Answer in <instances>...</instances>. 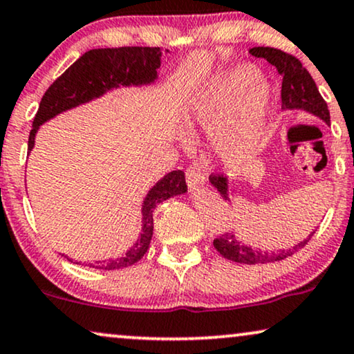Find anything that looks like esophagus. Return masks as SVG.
<instances>
[{
	"label": "esophagus",
	"instance_id": "obj_1",
	"mask_svg": "<svg viewBox=\"0 0 354 354\" xmlns=\"http://www.w3.org/2000/svg\"><path fill=\"white\" fill-rule=\"evenodd\" d=\"M186 181H187V186L194 191L205 185V176L199 168L194 167V165H191V167H187L186 169Z\"/></svg>",
	"mask_w": 354,
	"mask_h": 354
}]
</instances>
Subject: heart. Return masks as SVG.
<instances>
[{
    "label": "heart",
    "instance_id": "1",
    "mask_svg": "<svg viewBox=\"0 0 354 354\" xmlns=\"http://www.w3.org/2000/svg\"><path fill=\"white\" fill-rule=\"evenodd\" d=\"M270 100V87L259 77V71L251 64H238L197 93L189 124L214 140L225 165L243 167L257 153Z\"/></svg>",
    "mask_w": 354,
    "mask_h": 354
}]
</instances>
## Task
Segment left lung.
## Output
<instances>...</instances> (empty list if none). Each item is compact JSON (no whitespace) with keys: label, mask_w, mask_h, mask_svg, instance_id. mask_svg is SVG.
Returning a JSON list of instances; mask_svg holds the SVG:
<instances>
[{"label":"left lung","mask_w":354,"mask_h":354,"mask_svg":"<svg viewBox=\"0 0 354 354\" xmlns=\"http://www.w3.org/2000/svg\"><path fill=\"white\" fill-rule=\"evenodd\" d=\"M249 53L256 58L267 59L272 66H275L279 74L281 75V108L283 110H304L310 115L319 116L327 124H330V113L328 106L322 95L319 93V88L315 86L313 75L308 73L303 63L296 58V56L281 51L279 48H270V46H254L249 50ZM210 183L216 187V191L223 196L225 201H228V183L223 174H210ZM313 234H309L304 241L296 244L290 251L280 252H261L256 249L244 246L236 241L233 233L220 234L218 238L214 239V248L218 251L225 259H230L233 262L239 263H266L275 262L281 259L291 256V254L298 252L301 248H304L309 243Z\"/></svg>","instance_id":"8db88e82"}]
</instances>
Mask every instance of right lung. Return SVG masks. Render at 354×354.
Wrapping results in <instances>:
<instances>
[{"label": "right lung", "instance_id": "add662e5", "mask_svg": "<svg viewBox=\"0 0 354 354\" xmlns=\"http://www.w3.org/2000/svg\"><path fill=\"white\" fill-rule=\"evenodd\" d=\"M158 46H121V48H95L84 53L75 63L69 66L63 74L48 87L41 97L39 111L32 122L29 134V150L35 142V134L40 124L48 121L61 111L69 110L92 98H97L110 88L120 86H142L157 79L160 68ZM185 171L174 169L162 178L149 191L142 205V233L138 243L126 252L124 257L111 261L95 262V268L116 270L139 262L147 252L153 234V210L160 202L186 192Z\"/></svg>", "mask_w": 354, "mask_h": 354}]
</instances>
